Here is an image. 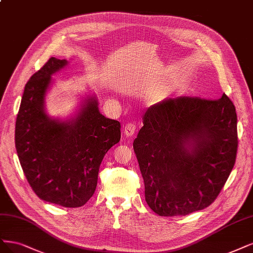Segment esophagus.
I'll return each instance as SVG.
<instances>
[{
    "label": "esophagus",
    "mask_w": 253,
    "mask_h": 253,
    "mask_svg": "<svg viewBox=\"0 0 253 253\" xmlns=\"http://www.w3.org/2000/svg\"><path fill=\"white\" fill-rule=\"evenodd\" d=\"M124 132L126 137H133L136 132V126L134 123H128L124 127Z\"/></svg>",
    "instance_id": "34e87169"
}]
</instances>
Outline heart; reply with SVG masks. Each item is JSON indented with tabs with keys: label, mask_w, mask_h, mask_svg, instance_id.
<instances>
[{
	"label": "heart",
	"mask_w": 253,
	"mask_h": 253,
	"mask_svg": "<svg viewBox=\"0 0 253 253\" xmlns=\"http://www.w3.org/2000/svg\"><path fill=\"white\" fill-rule=\"evenodd\" d=\"M170 90H171V88H170L169 85L164 86V88H162L160 91H158V93H157V95H156V97L157 98H162L164 96H167V95L169 93Z\"/></svg>",
	"instance_id": "1"
}]
</instances>
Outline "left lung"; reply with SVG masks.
I'll list each match as a JSON object with an SVG mask.
<instances>
[{
	"label": "left lung",
	"mask_w": 253,
	"mask_h": 253,
	"mask_svg": "<svg viewBox=\"0 0 253 253\" xmlns=\"http://www.w3.org/2000/svg\"><path fill=\"white\" fill-rule=\"evenodd\" d=\"M133 147L154 212L202 211L219 196L236 163V108L226 94L213 100L164 99L145 112Z\"/></svg>",
	"instance_id": "8db88e82"
}]
</instances>
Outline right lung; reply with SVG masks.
<instances>
[{
  "label": "right lung",
  "mask_w": 253,
  "mask_h": 253,
  "mask_svg": "<svg viewBox=\"0 0 253 253\" xmlns=\"http://www.w3.org/2000/svg\"><path fill=\"white\" fill-rule=\"evenodd\" d=\"M66 59L49 58L25 85L15 123V149L36 195L69 208L89 201L97 186L104 155L120 140V124L104 117L95 97H88L75 118L51 119L45 96L52 75Z\"/></svg>",
  "instance_id": "right-lung-1"
}]
</instances>
